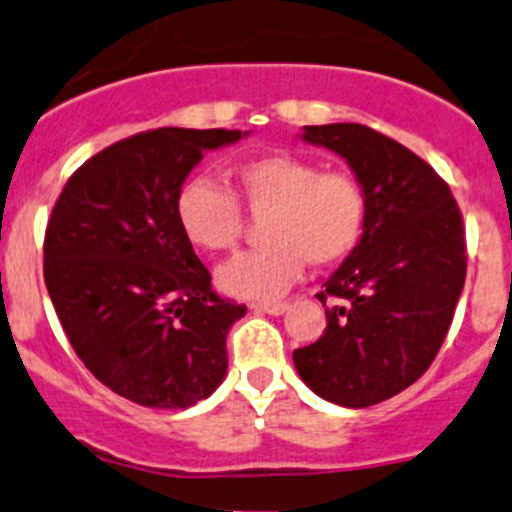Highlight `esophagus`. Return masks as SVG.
<instances>
[{
	"mask_svg": "<svg viewBox=\"0 0 512 512\" xmlns=\"http://www.w3.org/2000/svg\"><path fill=\"white\" fill-rule=\"evenodd\" d=\"M287 307H290L287 302H255V305H252V310L265 312V315H282Z\"/></svg>",
	"mask_w": 512,
	"mask_h": 512,
	"instance_id": "34e87169",
	"label": "esophagus"
}]
</instances>
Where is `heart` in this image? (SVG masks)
<instances>
[{
  "label": "heart",
  "instance_id": "1",
  "mask_svg": "<svg viewBox=\"0 0 512 512\" xmlns=\"http://www.w3.org/2000/svg\"><path fill=\"white\" fill-rule=\"evenodd\" d=\"M240 197L265 215L260 250L242 252L217 270L222 292L240 300H270L300 277L305 262L327 267L350 255L365 227V195L355 177L320 172L312 162L267 152L235 167ZM177 225L197 250L220 252L237 242L242 212L235 195L210 177L182 185Z\"/></svg>",
  "mask_w": 512,
  "mask_h": 512
}]
</instances>
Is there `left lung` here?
<instances>
[{
	"label": "left lung",
	"instance_id": "obj_1",
	"mask_svg": "<svg viewBox=\"0 0 512 512\" xmlns=\"http://www.w3.org/2000/svg\"><path fill=\"white\" fill-rule=\"evenodd\" d=\"M300 137L347 162L367 212L360 242L317 295L340 302L292 362L322 400L367 408L410 388L438 355L465 285L463 217L428 162L365 124L302 127Z\"/></svg>",
	"mask_w": 512,
	"mask_h": 512
}]
</instances>
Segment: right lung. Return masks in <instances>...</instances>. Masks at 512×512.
I'll return each instance as SVG.
<instances>
[{
	"label": "right lung",
	"instance_id": "right-lung-1",
	"mask_svg": "<svg viewBox=\"0 0 512 512\" xmlns=\"http://www.w3.org/2000/svg\"><path fill=\"white\" fill-rule=\"evenodd\" d=\"M250 132L160 127L107 147L64 185L44 235V282L79 360L145 408L185 410L227 375V332L247 312L222 300L177 225L205 152Z\"/></svg>",
	"mask_w": 512,
	"mask_h": 512
}]
</instances>
